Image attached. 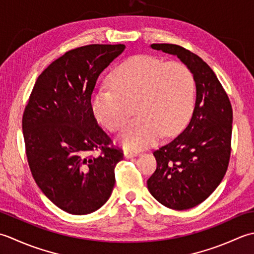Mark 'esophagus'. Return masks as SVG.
<instances>
[{"instance_id": "34e87169", "label": "esophagus", "mask_w": 254, "mask_h": 254, "mask_svg": "<svg viewBox=\"0 0 254 254\" xmlns=\"http://www.w3.org/2000/svg\"><path fill=\"white\" fill-rule=\"evenodd\" d=\"M124 156H125V158L130 159V158L138 156V152L137 151H131V150H125V151H124Z\"/></svg>"}]
</instances>
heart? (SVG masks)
I'll return each instance as SVG.
<instances>
[{"label":"heart","mask_w":254,"mask_h":254,"mask_svg":"<svg viewBox=\"0 0 254 254\" xmlns=\"http://www.w3.org/2000/svg\"><path fill=\"white\" fill-rule=\"evenodd\" d=\"M112 90H96L92 111L107 130L117 132L130 116L137 117L121 136L127 148L151 146L161 137L182 130L192 115L195 102L194 79L181 62H163L156 57L138 55L123 61L110 75Z\"/></svg>","instance_id":"1"}]
</instances>
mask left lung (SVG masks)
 Instances as JSON below:
<instances>
[{
	"mask_svg": "<svg viewBox=\"0 0 254 254\" xmlns=\"http://www.w3.org/2000/svg\"><path fill=\"white\" fill-rule=\"evenodd\" d=\"M190 70L196 102L189 125L179 136L154 150L157 169L147 181L159 203L175 210L190 209L214 192L228 169L232 107L215 72L192 51L172 44H152Z\"/></svg>",
	"mask_w": 254,
	"mask_h": 254,
	"instance_id": "1",
	"label": "left lung"
}]
</instances>
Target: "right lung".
I'll return each mask as SVG.
<instances>
[{
  "label": "right lung",
  "instance_id": "1",
  "mask_svg": "<svg viewBox=\"0 0 254 254\" xmlns=\"http://www.w3.org/2000/svg\"><path fill=\"white\" fill-rule=\"evenodd\" d=\"M125 45H89L49 64L30 93L22 127L26 156L36 184L60 209L93 213L115 185L123 150L97 125L91 96L97 77ZM100 154L93 156L92 152Z\"/></svg>",
  "mask_w": 254,
  "mask_h": 254
}]
</instances>
